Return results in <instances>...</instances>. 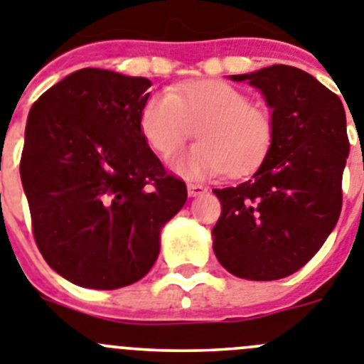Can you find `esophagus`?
<instances>
[{"label": "esophagus", "mask_w": 364, "mask_h": 364, "mask_svg": "<svg viewBox=\"0 0 364 364\" xmlns=\"http://www.w3.org/2000/svg\"><path fill=\"white\" fill-rule=\"evenodd\" d=\"M186 188H188V196H192V198H196V196H201L206 192V186L199 185V183H188V186H186Z\"/></svg>", "instance_id": "34e87169"}]
</instances>
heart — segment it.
I'll return each instance as SVG.
<instances>
[{
	"instance_id": "1",
	"label": "heart",
	"mask_w": 364,
	"mask_h": 364,
	"mask_svg": "<svg viewBox=\"0 0 364 364\" xmlns=\"http://www.w3.org/2000/svg\"><path fill=\"white\" fill-rule=\"evenodd\" d=\"M141 134L161 156H172L192 134L201 141L179 163L196 178L245 176L261 165L274 141V119L239 88L218 80L181 83L156 92L139 116Z\"/></svg>"
}]
</instances>
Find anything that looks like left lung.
I'll use <instances>...</instances> for the list:
<instances>
[{
	"label": "left lung",
	"instance_id": "left-lung-1",
	"mask_svg": "<svg viewBox=\"0 0 364 364\" xmlns=\"http://www.w3.org/2000/svg\"><path fill=\"white\" fill-rule=\"evenodd\" d=\"M232 80L263 92L274 141L252 178L214 188L221 201L214 252L234 276L281 279L312 259L341 214L350 150L345 109L325 85L288 65Z\"/></svg>",
	"mask_w": 364,
	"mask_h": 364
}]
</instances>
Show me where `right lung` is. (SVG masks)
Masks as SVG:
<instances>
[{"label":"right lung","mask_w":364,"mask_h":364,"mask_svg":"<svg viewBox=\"0 0 364 364\" xmlns=\"http://www.w3.org/2000/svg\"><path fill=\"white\" fill-rule=\"evenodd\" d=\"M150 81L81 68L28 112L19 174L36 245L70 283L97 290L146 276L159 232L186 201L141 134Z\"/></svg>","instance_id":"1"}]
</instances>
